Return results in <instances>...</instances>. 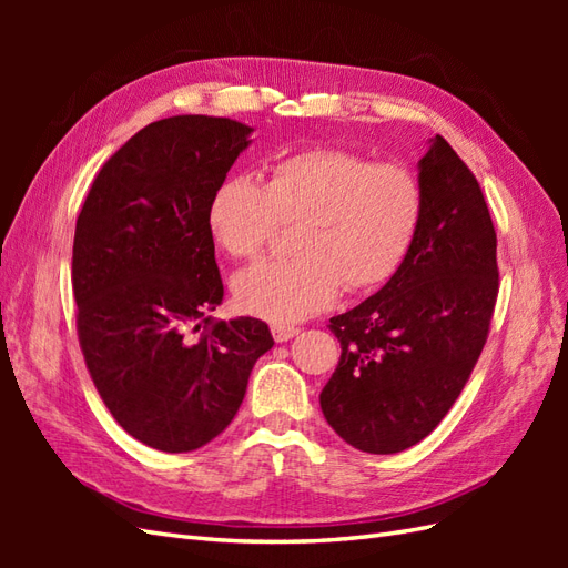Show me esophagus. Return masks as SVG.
<instances>
[{"mask_svg": "<svg viewBox=\"0 0 568 568\" xmlns=\"http://www.w3.org/2000/svg\"><path fill=\"white\" fill-rule=\"evenodd\" d=\"M298 334L296 326H288V324H272V336L277 343H284L288 338H294Z\"/></svg>", "mask_w": 568, "mask_h": 568, "instance_id": "obj_1", "label": "esophagus"}]
</instances>
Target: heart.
I'll return each mask as SVG.
<instances>
[{
  "instance_id": "obj_1",
  "label": "heart",
  "mask_w": 568,
  "mask_h": 568,
  "mask_svg": "<svg viewBox=\"0 0 568 568\" xmlns=\"http://www.w3.org/2000/svg\"><path fill=\"white\" fill-rule=\"evenodd\" d=\"M424 217V189L409 168L372 163L343 149H311L274 161L265 184L220 182L209 230L232 257H253L280 222H298L294 257H274L234 277L248 315L301 322L332 305L341 286L372 291L400 270Z\"/></svg>"
}]
</instances>
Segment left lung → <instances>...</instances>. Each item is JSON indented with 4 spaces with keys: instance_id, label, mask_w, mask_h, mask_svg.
<instances>
[{
    "instance_id": "obj_1",
    "label": "left lung",
    "mask_w": 568,
    "mask_h": 568,
    "mask_svg": "<svg viewBox=\"0 0 568 568\" xmlns=\"http://www.w3.org/2000/svg\"><path fill=\"white\" fill-rule=\"evenodd\" d=\"M417 168L424 217L405 263L329 320L341 359L320 407L343 440L372 455L412 448L448 415L497 298V236L471 170L440 134Z\"/></svg>"
}]
</instances>
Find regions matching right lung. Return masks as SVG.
Listing matches in <instances>:
<instances>
[{
	"mask_svg": "<svg viewBox=\"0 0 568 568\" xmlns=\"http://www.w3.org/2000/svg\"><path fill=\"white\" fill-rule=\"evenodd\" d=\"M251 134L232 118L156 120L99 170L75 222L84 363L113 419L163 453L225 432L255 359L274 346L261 320L209 315L225 296L209 203Z\"/></svg>",
	"mask_w": 568,
	"mask_h": 568,
	"instance_id": "add662e5",
	"label": "right lung"
}]
</instances>
